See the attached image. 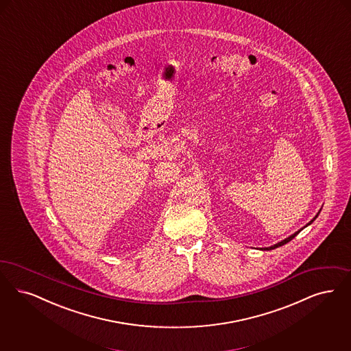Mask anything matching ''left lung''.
Masks as SVG:
<instances>
[{
	"mask_svg": "<svg viewBox=\"0 0 351 351\" xmlns=\"http://www.w3.org/2000/svg\"><path fill=\"white\" fill-rule=\"evenodd\" d=\"M317 215H319V213H317ZM317 215H316V217H315V218H313V219H312V221H311V222H309L308 225H311V223H312V222H313V221H315V219H316V218H317ZM307 225V226H308ZM307 226H306V227H307ZM299 232H300V230H299V231H296V232H295V234H293V235H291V237H289V238H286L285 239V240H282V241H280V243H277V244H274V245H271V247H267V248H264V251H270V250H274V248H278V247H280V245H283V244H286V243H289V241H290V240H293V239L295 238V237H296V235H298V234H299Z\"/></svg>",
	"mask_w": 351,
	"mask_h": 351,
	"instance_id": "8db88e82",
	"label": "left lung"
}]
</instances>
